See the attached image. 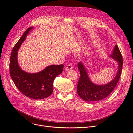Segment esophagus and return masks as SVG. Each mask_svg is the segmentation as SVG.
<instances>
[{
  "mask_svg": "<svg viewBox=\"0 0 133 133\" xmlns=\"http://www.w3.org/2000/svg\"><path fill=\"white\" fill-rule=\"evenodd\" d=\"M72 69V64H68L66 67H65V70L67 71V70H71Z\"/></svg>",
  "mask_w": 133,
  "mask_h": 133,
  "instance_id": "1",
  "label": "esophagus"
}]
</instances>
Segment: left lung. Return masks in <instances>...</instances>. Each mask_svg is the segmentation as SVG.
<instances>
[{
    "label": "left lung",
    "instance_id": "left-lung-1",
    "mask_svg": "<svg viewBox=\"0 0 133 133\" xmlns=\"http://www.w3.org/2000/svg\"><path fill=\"white\" fill-rule=\"evenodd\" d=\"M109 57L117 62L118 70L114 78L108 83L97 85L94 83L90 79L86 67L82 62L78 64V68L81 76L77 85V91L79 97L87 102L102 101L107 97L117 85L122 69L123 58L118 47L115 46Z\"/></svg>",
    "mask_w": 133,
    "mask_h": 133
}]
</instances>
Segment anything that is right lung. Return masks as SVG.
I'll return each instance as SVG.
<instances>
[{"label": "right lung", "mask_w": 133, "mask_h": 133, "mask_svg": "<svg viewBox=\"0 0 133 133\" xmlns=\"http://www.w3.org/2000/svg\"><path fill=\"white\" fill-rule=\"evenodd\" d=\"M33 28V27L28 28L14 47L9 68L11 79L19 90L25 96L36 100L46 98L52 94L54 81L62 72L64 65L48 66L41 71L35 73L28 72L21 68L18 62V51Z\"/></svg>", "instance_id": "1"}]
</instances>
